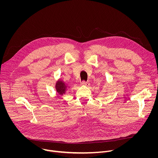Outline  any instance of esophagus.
<instances>
[{
  "instance_id": "1",
  "label": "esophagus",
  "mask_w": 158,
  "mask_h": 158,
  "mask_svg": "<svg viewBox=\"0 0 158 158\" xmlns=\"http://www.w3.org/2000/svg\"><path fill=\"white\" fill-rule=\"evenodd\" d=\"M81 84H82V85H83L87 86V87L90 85V83H89V82H85V81H82V83H81Z\"/></svg>"
}]
</instances>
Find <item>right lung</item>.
I'll return each mask as SVG.
<instances>
[{
    "mask_svg": "<svg viewBox=\"0 0 158 158\" xmlns=\"http://www.w3.org/2000/svg\"><path fill=\"white\" fill-rule=\"evenodd\" d=\"M56 91L60 96H63L65 94V92L68 88H69V86H67V84H65V82H64L61 79H59L56 82Z\"/></svg>",
    "mask_w": 158,
    "mask_h": 158,
    "instance_id": "add662e5",
    "label": "right lung"
}]
</instances>
